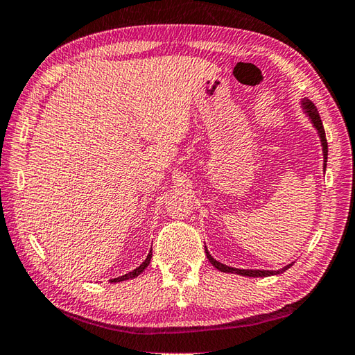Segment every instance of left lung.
<instances>
[{
    "instance_id": "left-lung-1",
    "label": "left lung",
    "mask_w": 355,
    "mask_h": 355,
    "mask_svg": "<svg viewBox=\"0 0 355 355\" xmlns=\"http://www.w3.org/2000/svg\"><path fill=\"white\" fill-rule=\"evenodd\" d=\"M303 108V112L306 114V117L311 120V123L313 128L317 130V135L320 137V142H322V151H323V168L326 171V162H327V142H326V135H324V128H323V123H322V119H320L318 111L315 108V105H313L309 98H302V102H300ZM205 255L209 258L210 263L213 264V267H216L218 270L220 272H225V273H235V275H243V277H253V278H258V277H272V275H279V273L286 272L289 267H292V263L284 266L283 269H278V270H264V269H236V267H230V266H225L223 263H219L218 259L213 258L210 255L209 249L205 247Z\"/></svg>"
}]
</instances>
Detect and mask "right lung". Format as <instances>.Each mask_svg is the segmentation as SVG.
<instances>
[{
    "label": "right lung",
    "mask_w": 355,
    "mask_h": 355,
    "mask_svg": "<svg viewBox=\"0 0 355 355\" xmlns=\"http://www.w3.org/2000/svg\"><path fill=\"white\" fill-rule=\"evenodd\" d=\"M151 257H153V250L150 249L148 255H146V258H145V261H144L142 264H140L139 267H136L135 270H131V272H128V273H125V275H122V277H117V278H114V279H112V282H114V283H120V282H126V279H132V278L139 277L140 273H142V272L146 269V267H148L150 261H151Z\"/></svg>",
    "instance_id": "1"
}]
</instances>
